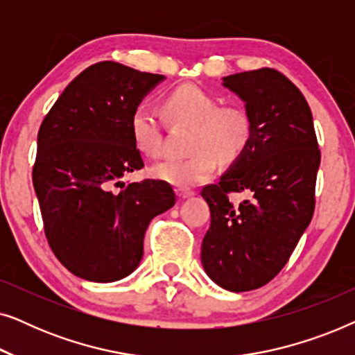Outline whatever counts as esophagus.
Returning a JSON list of instances; mask_svg holds the SVG:
<instances>
[{
  "mask_svg": "<svg viewBox=\"0 0 355 355\" xmlns=\"http://www.w3.org/2000/svg\"><path fill=\"white\" fill-rule=\"evenodd\" d=\"M176 193H178V197L181 198V200H184V198H189V197L193 196V192L191 191V189H184V187H178V189H176Z\"/></svg>",
  "mask_w": 355,
  "mask_h": 355,
  "instance_id": "1",
  "label": "esophagus"
}]
</instances>
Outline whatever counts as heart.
<instances>
[{"label": "heart", "instance_id": "b5f03b06", "mask_svg": "<svg viewBox=\"0 0 355 355\" xmlns=\"http://www.w3.org/2000/svg\"><path fill=\"white\" fill-rule=\"evenodd\" d=\"M164 118L171 125L191 128L186 158L155 164L152 174L178 187L197 186L215 173L218 162L234 163L252 137V116L239 103L220 105L216 95L197 85H181L162 100ZM130 135L135 148L148 158L164 155V137L159 123L147 111L130 116Z\"/></svg>", "mask_w": 355, "mask_h": 355}]
</instances>
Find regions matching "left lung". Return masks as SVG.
<instances>
[{"instance_id": "left-lung-1", "label": "left lung", "mask_w": 355, "mask_h": 355, "mask_svg": "<svg viewBox=\"0 0 355 355\" xmlns=\"http://www.w3.org/2000/svg\"><path fill=\"white\" fill-rule=\"evenodd\" d=\"M223 85L245 101L252 137L220 182L202 189L211 215L202 265L218 286L245 293L283 270L310 225L320 148L307 100L279 71L239 72ZM241 191L248 198L234 204L229 196Z\"/></svg>"}]
</instances>
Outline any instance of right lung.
I'll use <instances>...</instances> for the list:
<instances>
[{
    "label": "right lung",
    "instance_id": "right-lung-1",
    "mask_svg": "<svg viewBox=\"0 0 355 355\" xmlns=\"http://www.w3.org/2000/svg\"><path fill=\"white\" fill-rule=\"evenodd\" d=\"M163 79L96 62L66 87L38 130L32 181L45 236L56 259L82 279L113 283L132 273L150 221L176 203L166 181H121L144 168L130 116Z\"/></svg>",
    "mask_w": 355,
    "mask_h": 355
}]
</instances>
